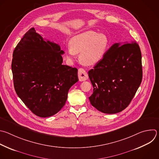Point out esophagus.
<instances>
[{
    "label": "esophagus",
    "mask_w": 159,
    "mask_h": 159,
    "mask_svg": "<svg viewBox=\"0 0 159 159\" xmlns=\"http://www.w3.org/2000/svg\"><path fill=\"white\" fill-rule=\"evenodd\" d=\"M78 76L80 81H85L88 79L87 72L84 69H79L78 70Z\"/></svg>",
    "instance_id": "esophagus-1"
}]
</instances>
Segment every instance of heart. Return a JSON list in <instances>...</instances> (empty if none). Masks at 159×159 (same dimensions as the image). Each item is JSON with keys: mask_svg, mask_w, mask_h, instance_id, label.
<instances>
[{"mask_svg": "<svg viewBox=\"0 0 159 159\" xmlns=\"http://www.w3.org/2000/svg\"><path fill=\"white\" fill-rule=\"evenodd\" d=\"M70 43L66 49L69 62H72L80 52V61L87 66H93L103 59L109 48V40L106 34L87 30L73 37Z\"/></svg>", "mask_w": 159, "mask_h": 159, "instance_id": "1", "label": "heart"}]
</instances>
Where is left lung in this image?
Instances as JSON below:
<instances>
[{
    "label": "left lung",
    "instance_id": "1",
    "mask_svg": "<svg viewBox=\"0 0 159 159\" xmlns=\"http://www.w3.org/2000/svg\"><path fill=\"white\" fill-rule=\"evenodd\" d=\"M91 105L105 114H116L130 104L142 80V54L135 42L116 43L89 71Z\"/></svg>",
    "mask_w": 159,
    "mask_h": 159
}]
</instances>
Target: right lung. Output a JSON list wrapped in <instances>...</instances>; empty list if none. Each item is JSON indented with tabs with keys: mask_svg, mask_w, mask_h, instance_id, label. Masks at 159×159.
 <instances>
[{
	"mask_svg": "<svg viewBox=\"0 0 159 159\" xmlns=\"http://www.w3.org/2000/svg\"><path fill=\"white\" fill-rule=\"evenodd\" d=\"M64 52L59 44L45 40L31 28L13 52L15 90L37 116H54L64 106L70 88L78 80V70L63 65Z\"/></svg>",
	"mask_w": 159,
	"mask_h": 159,
	"instance_id": "add662e5",
	"label": "right lung"
}]
</instances>
